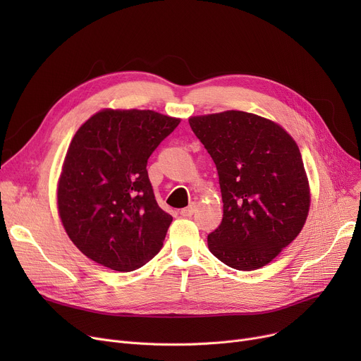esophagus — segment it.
I'll return each mask as SVG.
<instances>
[{"instance_id": "obj_1", "label": "esophagus", "mask_w": 361, "mask_h": 361, "mask_svg": "<svg viewBox=\"0 0 361 361\" xmlns=\"http://www.w3.org/2000/svg\"><path fill=\"white\" fill-rule=\"evenodd\" d=\"M197 206H199V204H197L196 202H192L187 207H184V209L180 211V215H181V216H192V215L196 212Z\"/></svg>"}]
</instances>
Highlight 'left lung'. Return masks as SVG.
<instances>
[{"mask_svg": "<svg viewBox=\"0 0 361 361\" xmlns=\"http://www.w3.org/2000/svg\"><path fill=\"white\" fill-rule=\"evenodd\" d=\"M212 157L224 202L211 253L230 268L267 267L300 234L310 185L295 140L278 123L244 111L188 118Z\"/></svg>", "mask_w": 361, "mask_h": 361, "instance_id": "obj_1", "label": "left lung"}]
</instances>
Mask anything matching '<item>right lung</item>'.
I'll return each instance as SVG.
<instances>
[{"label": "right lung", "mask_w": 361, "mask_h": 361, "mask_svg": "<svg viewBox=\"0 0 361 361\" xmlns=\"http://www.w3.org/2000/svg\"><path fill=\"white\" fill-rule=\"evenodd\" d=\"M180 121L152 109L105 108L75 131L56 184V207L86 257L130 272L161 250L173 216L157 203L146 165Z\"/></svg>", "instance_id": "1"}]
</instances>
